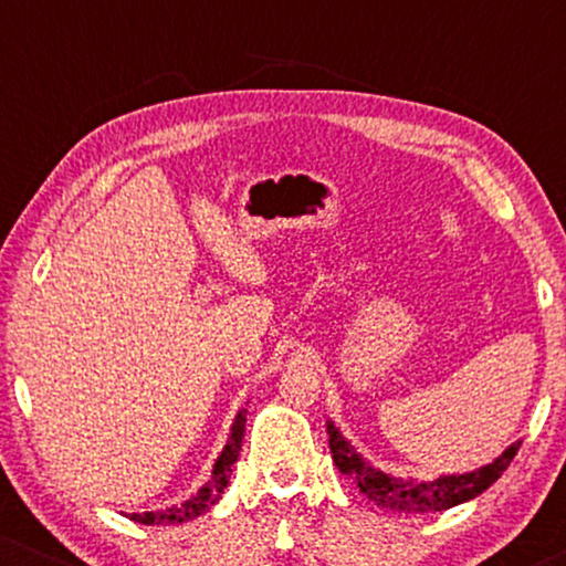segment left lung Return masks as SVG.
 Masks as SVG:
<instances>
[{"label": "left lung", "mask_w": 566, "mask_h": 566, "mask_svg": "<svg viewBox=\"0 0 566 566\" xmlns=\"http://www.w3.org/2000/svg\"><path fill=\"white\" fill-rule=\"evenodd\" d=\"M329 432V451L335 459V467L343 471L347 479H353V484H358V490L366 494L368 500H374L378 507L397 510V513H440V510L455 507L461 502L474 500L476 494L497 482L502 471L510 467V461L515 459L521 440L502 451L492 463L479 467L467 474H448L438 476L432 482H417V479H401L391 476L386 471L370 467L363 455L350 446V440H345L343 432L335 428V422H327Z\"/></svg>", "instance_id": "obj_1"}]
</instances>
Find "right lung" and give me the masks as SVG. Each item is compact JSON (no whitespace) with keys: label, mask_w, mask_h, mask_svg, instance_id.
Listing matches in <instances>:
<instances>
[{"label":"right lung","mask_w":566,"mask_h":566,"mask_svg":"<svg viewBox=\"0 0 566 566\" xmlns=\"http://www.w3.org/2000/svg\"><path fill=\"white\" fill-rule=\"evenodd\" d=\"M244 422H247V409H239L234 417V424H231L229 440L223 446V451L213 463L211 479L200 486V490L192 494L190 500H185L182 505H172L167 510H149V513H130L128 517L134 523L144 525H175V523H188L192 517L203 515L208 507H213L216 502L221 500L223 490H227L231 467H234L239 459V451H242V438H244Z\"/></svg>","instance_id":"obj_1"}]
</instances>
